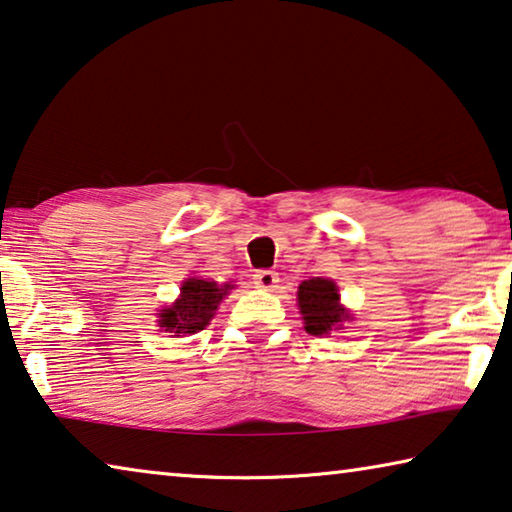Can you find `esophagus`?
Listing matches in <instances>:
<instances>
[{"label":"esophagus","instance_id":"1","mask_svg":"<svg viewBox=\"0 0 512 512\" xmlns=\"http://www.w3.org/2000/svg\"><path fill=\"white\" fill-rule=\"evenodd\" d=\"M254 283H256V288L274 290L276 283H279V274L272 272V270H258L254 274Z\"/></svg>","mask_w":512,"mask_h":512}]
</instances>
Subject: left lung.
Returning a JSON list of instances; mask_svg holds the SVG:
<instances>
[{"instance_id":"obj_1","label":"left lung","mask_w":512,"mask_h":512,"mask_svg":"<svg viewBox=\"0 0 512 512\" xmlns=\"http://www.w3.org/2000/svg\"><path fill=\"white\" fill-rule=\"evenodd\" d=\"M299 313L304 315V329L311 335H329L333 329H342V322H349V311L340 304L338 286L331 279L301 281L299 292Z\"/></svg>"}]
</instances>
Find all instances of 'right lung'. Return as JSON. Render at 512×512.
Listing matches in <instances>:
<instances>
[{"instance_id": "right-lung-1", "label": "right lung", "mask_w": 512, "mask_h": 512, "mask_svg": "<svg viewBox=\"0 0 512 512\" xmlns=\"http://www.w3.org/2000/svg\"><path fill=\"white\" fill-rule=\"evenodd\" d=\"M233 286L224 283L217 286V281L201 279V276H190L183 281L181 295L170 308H163L158 313V326H163L165 333H197L213 320V315L220 306L224 295H229Z\"/></svg>"}]
</instances>
